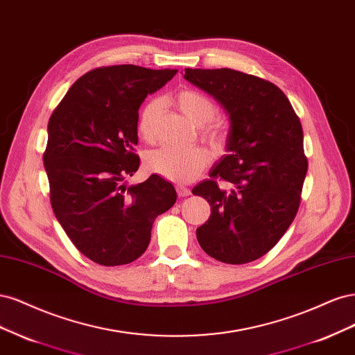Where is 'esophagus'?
Instances as JSON below:
<instances>
[{
  "instance_id": "34e87169",
  "label": "esophagus",
  "mask_w": 355,
  "mask_h": 355,
  "mask_svg": "<svg viewBox=\"0 0 355 355\" xmlns=\"http://www.w3.org/2000/svg\"><path fill=\"white\" fill-rule=\"evenodd\" d=\"M177 193H178V196L180 198H187V196H190L191 194V191H190V189H187L186 186H177Z\"/></svg>"
}]
</instances>
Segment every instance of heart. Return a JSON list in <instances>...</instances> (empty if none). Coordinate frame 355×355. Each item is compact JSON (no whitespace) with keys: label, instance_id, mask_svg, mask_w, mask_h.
Returning a JSON list of instances; mask_svg holds the SVG:
<instances>
[{"label":"heart","instance_id":"heart-1","mask_svg":"<svg viewBox=\"0 0 355 355\" xmlns=\"http://www.w3.org/2000/svg\"><path fill=\"white\" fill-rule=\"evenodd\" d=\"M180 112L190 122L202 128V137L212 146L221 147L227 140V132L221 122L214 121L218 106L205 93L194 88H184L175 96ZM164 110L162 98H152L143 107L139 119V132L148 143L156 141L159 135V121ZM211 155L203 147L178 148L173 146L159 147L146 157V165L153 174L174 182H190L208 166Z\"/></svg>","mask_w":355,"mask_h":355}]
</instances>
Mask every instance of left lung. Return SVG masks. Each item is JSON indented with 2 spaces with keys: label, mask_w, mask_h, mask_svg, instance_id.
<instances>
[{
  "label": "left lung",
  "mask_w": 355,
  "mask_h": 355,
  "mask_svg": "<svg viewBox=\"0 0 355 355\" xmlns=\"http://www.w3.org/2000/svg\"><path fill=\"white\" fill-rule=\"evenodd\" d=\"M184 78L230 116L228 155L193 189L211 205L198 242L216 261L246 264L276 246L298 212L308 169L301 121L283 91L262 78L227 67L186 69Z\"/></svg>",
  "instance_id": "obj_1"
}]
</instances>
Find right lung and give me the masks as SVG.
Returning <instances> with one entry per match:
<instances>
[{
    "label": "right lung",
    "mask_w": 355,
    "mask_h": 355,
    "mask_svg": "<svg viewBox=\"0 0 355 355\" xmlns=\"http://www.w3.org/2000/svg\"><path fill=\"white\" fill-rule=\"evenodd\" d=\"M175 73L97 67L78 79L50 116L44 166L54 215L79 252L100 266L140 258L156 216L177 200L174 186L156 174L123 184L140 166L134 147L141 103Z\"/></svg>",
    "instance_id": "add662e5"
}]
</instances>
